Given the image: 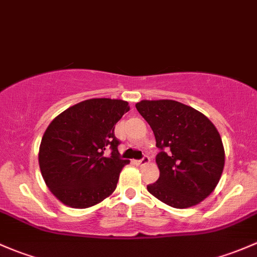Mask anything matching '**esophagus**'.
I'll list each match as a JSON object with an SVG mask.
<instances>
[{
    "label": "esophagus",
    "mask_w": 257,
    "mask_h": 257,
    "mask_svg": "<svg viewBox=\"0 0 257 257\" xmlns=\"http://www.w3.org/2000/svg\"><path fill=\"white\" fill-rule=\"evenodd\" d=\"M150 157H148V156H144V158H142V160H140V161H136V163L139 166H145V165H148V163H150Z\"/></svg>",
    "instance_id": "1"
}]
</instances>
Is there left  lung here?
<instances>
[{"instance_id": "left-lung-1", "label": "left lung", "mask_w": 257, "mask_h": 257, "mask_svg": "<svg viewBox=\"0 0 257 257\" xmlns=\"http://www.w3.org/2000/svg\"><path fill=\"white\" fill-rule=\"evenodd\" d=\"M136 109L161 150L160 178L147 190L169 207L199 204L218 186L225 165L218 130L202 112L174 100H141Z\"/></svg>"}]
</instances>
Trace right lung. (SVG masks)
<instances>
[{"mask_svg":"<svg viewBox=\"0 0 257 257\" xmlns=\"http://www.w3.org/2000/svg\"><path fill=\"white\" fill-rule=\"evenodd\" d=\"M130 110L120 99H89L53 118L42 137L38 162L52 194L64 205L85 209L113 193L128 160L118 156L115 125ZM111 151L106 158L104 152Z\"/></svg>","mask_w":257,"mask_h":257,"instance_id":"obj_1","label":"right lung"}]
</instances>
